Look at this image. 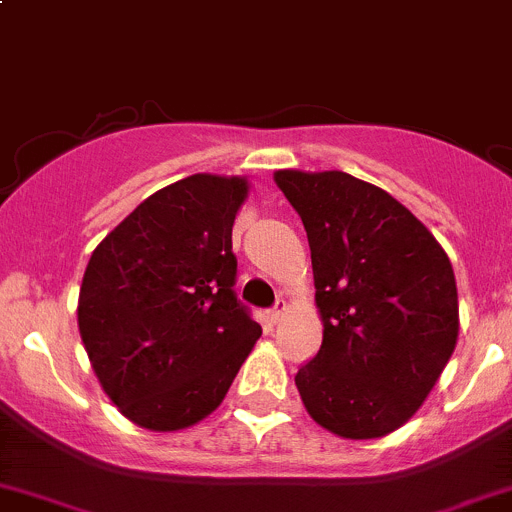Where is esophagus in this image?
<instances>
[{
  "mask_svg": "<svg viewBox=\"0 0 512 512\" xmlns=\"http://www.w3.org/2000/svg\"><path fill=\"white\" fill-rule=\"evenodd\" d=\"M285 307H287L285 300H277L275 307H272V310L267 312V317H270V322H280V317H282V312H285Z\"/></svg>",
  "mask_w": 512,
  "mask_h": 512,
  "instance_id": "esophagus-1",
  "label": "esophagus"
}]
</instances>
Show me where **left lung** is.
I'll return each mask as SVG.
<instances>
[{
  "label": "left lung",
  "instance_id": "obj_1",
  "mask_svg": "<svg viewBox=\"0 0 512 512\" xmlns=\"http://www.w3.org/2000/svg\"><path fill=\"white\" fill-rule=\"evenodd\" d=\"M310 242L322 345L295 375L330 433L372 440L408 423L458 342L453 265L428 227L347 172H275Z\"/></svg>",
  "mask_w": 512,
  "mask_h": 512
}]
</instances>
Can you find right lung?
<instances>
[{"mask_svg":"<svg viewBox=\"0 0 512 512\" xmlns=\"http://www.w3.org/2000/svg\"><path fill=\"white\" fill-rule=\"evenodd\" d=\"M245 177L192 175L147 197L89 257L77 322L99 385L135 425L217 410L262 327L235 295Z\"/></svg>","mask_w":512,"mask_h":512,"instance_id":"1","label":"right lung"}]
</instances>
